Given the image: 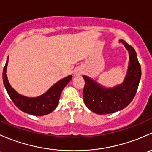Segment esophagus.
I'll use <instances>...</instances> for the list:
<instances>
[{
	"label": "esophagus",
	"mask_w": 152,
	"mask_h": 152,
	"mask_svg": "<svg viewBox=\"0 0 152 152\" xmlns=\"http://www.w3.org/2000/svg\"><path fill=\"white\" fill-rule=\"evenodd\" d=\"M81 73H82V72L79 71V70H76V71H74V76H77V75L81 74Z\"/></svg>",
	"instance_id": "34e87169"
}]
</instances>
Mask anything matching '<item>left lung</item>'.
I'll list each match as a JSON object with an SVG mask.
<instances>
[{
    "instance_id": "1",
    "label": "left lung",
    "mask_w": 152,
    "mask_h": 152,
    "mask_svg": "<svg viewBox=\"0 0 152 152\" xmlns=\"http://www.w3.org/2000/svg\"><path fill=\"white\" fill-rule=\"evenodd\" d=\"M129 52V61L124 82L113 87H105L91 78L83 75L85 87L83 99L89 110L99 115L120 111L132 102L141 77V67L135 50L123 39H120Z\"/></svg>"
}]
</instances>
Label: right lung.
Here are the masks:
<instances>
[{"label":"right lung","instance_id":"1","mask_svg":"<svg viewBox=\"0 0 152 152\" xmlns=\"http://www.w3.org/2000/svg\"><path fill=\"white\" fill-rule=\"evenodd\" d=\"M8 60L9 56L3 70V82L6 90L14 104L23 112L32 115H45L53 111L59 104L62 90L72 79L71 75L55 83L41 96L37 97H27L18 93L10 85L7 76Z\"/></svg>","mask_w":152,"mask_h":152}]
</instances>
